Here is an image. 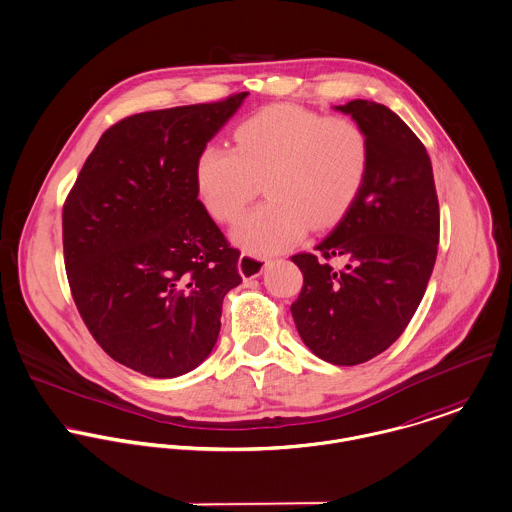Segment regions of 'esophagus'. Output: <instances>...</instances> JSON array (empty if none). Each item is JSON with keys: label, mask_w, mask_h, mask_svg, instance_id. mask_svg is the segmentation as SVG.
I'll return each mask as SVG.
<instances>
[{"label": "esophagus", "mask_w": 512, "mask_h": 512, "mask_svg": "<svg viewBox=\"0 0 512 512\" xmlns=\"http://www.w3.org/2000/svg\"><path fill=\"white\" fill-rule=\"evenodd\" d=\"M265 267H267V259H263V257H255L249 253H243L239 257V273L245 281L259 277Z\"/></svg>", "instance_id": "34e87169"}]
</instances>
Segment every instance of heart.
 Instances as JSON below:
<instances>
[{
	"mask_svg": "<svg viewBox=\"0 0 512 512\" xmlns=\"http://www.w3.org/2000/svg\"><path fill=\"white\" fill-rule=\"evenodd\" d=\"M368 168L370 142L360 124L273 104L237 126L235 148L207 144L196 180L209 213L225 223L257 198L265 180L269 200L233 227V239L269 255L295 245L308 225L336 223L360 194Z\"/></svg>",
	"mask_w": 512,
	"mask_h": 512,
	"instance_id": "heart-1",
	"label": "heart"
}]
</instances>
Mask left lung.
<instances>
[{"instance_id":"left-lung-1","label":"left lung","mask_w":512,"mask_h":512,"mask_svg":"<svg viewBox=\"0 0 512 512\" xmlns=\"http://www.w3.org/2000/svg\"><path fill=\"white\" fill-rule=\"evenodd\" d=\"M336 110L366 132L370 168L316 253L291 257L305 277L291 312L318 358L356 366L390 348L419 307L437 257L439 202L427 150L396 112L360 99Z\"/></svg>"}]
</instances>
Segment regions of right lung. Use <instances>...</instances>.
<instances>
[{
  "instance_id": "add662e5",
  "label": "right lung",
  "mask_w": 512,
  "mask_h": 512,
  "mask_svg": "<svg viewBox=\"0 0 512 512\" xmlns=\"http://www.w3.org/2000/svg\"><path fill=\"white\" fill-rule=\"evenodd\" d=\"M249 93L112 124L63 205L73 301L104 352L150 378L200 366L217 342L239 251L198 200L196 164Z\"/></svg>"
}]
</instances>
